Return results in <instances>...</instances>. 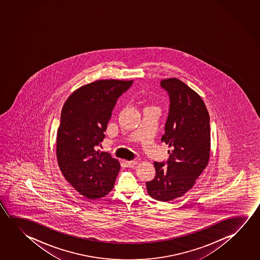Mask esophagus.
<instances>
[{"instance_id":"esophagus-1","label":"esophagus","mask_w":260,"mask_h":260,"mask_svg":"<svg viewBox=\"0 0 260 260\" xmlns=\"http://www.w3.org/2000/svg\"><path fill=\"white\" fill-rule=\"evenodd\" d=\"M125 163H126L127 166L132 167L138 164V161L137 160H128V161H125Z\"/></svg>"}]
</instances>
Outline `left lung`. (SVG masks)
<instances>
[{"mask_svg":"<svg viewBox=\"0 0 260 260\" xmlns=\"http://www.w3.org/2000/svg\"><path fill=\"white\" fill-rule=\"evenodd\" d=\"M170 108L162 136L171 150L166 162H154L156 176L147 181L149 196L171 201L189 190L204 171L210 154L209 115L200 95L176 78L162 80Z\"/></svg>","mask_w":260,"mask_h":260,"instance_id":"8db88e82","label":"left lung"}]
</instances>
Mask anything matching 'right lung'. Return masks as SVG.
Instances as JSON below:
<instances>
[{"label": "right lung", "mask_w": 260, "mask_h": 260, "mask_svg": "<svg viewBox=\"0 0 260 260\" xmlns=\"http://www.w3.org/2000/svg\"><path fill=\"white\" fill-rule=\"evenodd\" d=\"M132 83L94 81L76 89L62 107L57 132V159L64 178L89 200L103 198L114 187L119 162L96 148L105 137L118 98Z\"/></svg>", "instance_id": "obj_1"}]
</instances>
